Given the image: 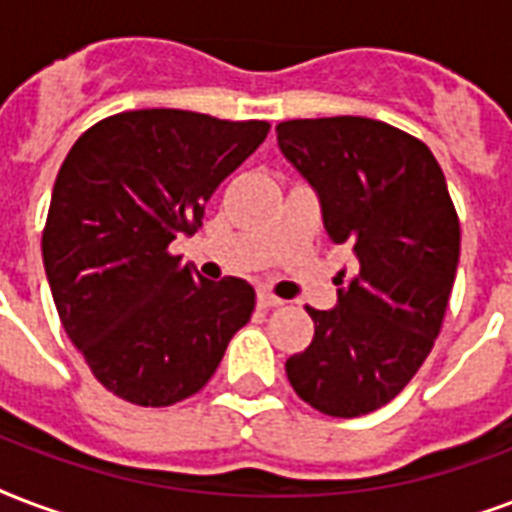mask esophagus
<instances>
[{
  "label": "esophagus",
  "instance_id": "34e87169",
  "mask_svg": "<svg viewBox=\"0 0 512 512\" xmlns=\"http://www.w3.org/2000/svg\"><path fill=\"white\" fill-rule=\"evenodd\" d=\"M282 303L284 300H279L276 295H271V292H260V295H257V306L263 308V311H268V308H279Z\"/></svg>",
  "mask_w": 512,
  "mask_h": 512
}]
</instances>
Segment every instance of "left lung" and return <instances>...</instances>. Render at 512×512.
<instances>
[{
    "instance_id": "1",
    "label": "left lung",
    "mask_w": 512,
    "mask_h": 512,
    "mask_svg": "<svg viewBox=\"0 0 512 512\" xmlns=\"http://www.w3.org/2000/svg\"><path fill=\"white\" fill-rule=\"evenodd\" d=\"M276 139L357 263L330 311L308 308L314 341L287 378L327 416H365L403 392L446 317L462 241L446 177L427 144L370 117L287 120Z\"/></svg>"
}]
</instances>
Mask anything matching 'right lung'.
<instances>
[{"label": "right lung", "mask_w": 512, "mask_h": 512, "mask_svg": "<svg viewBox=\"0 0 512 512\" xmlns=\"http://www.w3.org/2000/svg\"><path fill=\"white\" fill-rule=\"evenodd\" d=\"M265 120L134 109L88 128L58 171L42 260L66 335L101 386L144 408L204 389L255 311L252 284L209 282L171 255Z\"/></svg>", "instance_id": "1"}]
</instances>
